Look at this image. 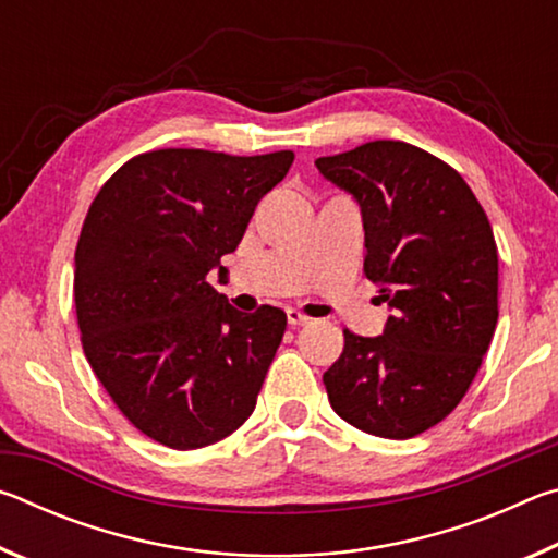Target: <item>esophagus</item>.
<instances>
[{"instance_id": "obj_1", "label": "esophagus", "mask_w": 558, "mask_h": 558, "mask_svg": "<svg viewBox=\"0 0 558 558\" xmlns=\"http://www.w3.org/2000/svg\"><path fill=\"white\" fill-rule=\"evenodd\" d=\"M286 315H288V325H290V327H300V325H307V323H310V317L302 315L300 310H292V307H290Z\"/></svg>"}]
</instances>
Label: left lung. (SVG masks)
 Wrapping results in <instances>:
<instances>
[{
    "mask_svg": "<svg viewBox=\"0 0 558 558\" xmlns=\"http://www.w3.org/2000/svg\"><path fill=\"white\" fill-rule=\"evenodd\" d=\"M315 165L362 209L364 272L391 310L379 337L344 329L323 376L329 403L372 436L413 438L456 409L493 342V226L456 169L409 143L376 140Z\"/></svg>",
    "mask_w": 558,
    "mask_h": 558,
    "instance_id": "8db88e82",
    "label": "left lung"
}]
</instances>
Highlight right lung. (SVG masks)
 Returning <instances> with one entry per match:
<instances>
[{
	"label": "right lung",
	"mask_w": 558,
	"mask_h": 558,
	"mask_svg": "<svg viewBox=\"0 0 558 558\" xmlns=\"http://www.w3.org/2000/svg\"><path fill=\"white\" fill-rule=\"evenodd\" d=\"M292 159L157 149L122 165L83 221V352L122 415L167 448L211 446L256 409L288 317L270 305L241 313L206 276H223L221 258Z\"/></svg>",
	"instance_id": "right-lung-1"
}]
</instances>
